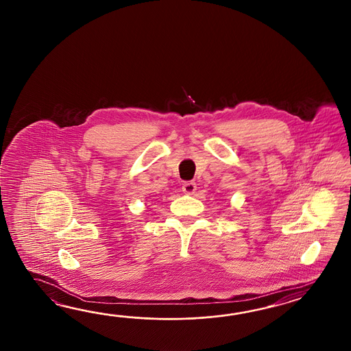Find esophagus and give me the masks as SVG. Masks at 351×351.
Wrapping results in <instances>:
<instances>
[{
    "mask_svg": "<svg viewBox=\"0 0 351 351\" xmlns=\"http://www.w3.org/2000/svg\"><path fill=\"white\" fill-rule=\"evenodd\" d=\"M195 189H197V186H195L194 182H186L183 186H182L183 193L189 194V195L193 194L195 192Z\"/></svg>",
    "mask_w": 351,
    "mask_h": 351,
    "instance_id": "esophagus-1",
    "label": "esophagus"
}]
</instances>
